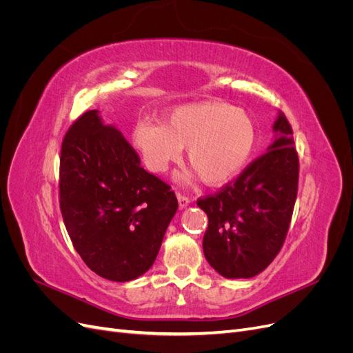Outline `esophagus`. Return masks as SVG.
<instances>
[{
  "mask_svg": "<svg viewBox=\"0 0 353 353\" xmlns=\"http://www.w3.org/2000/svg\"><path fill=\"white\" fill-rule=\"evenodd\" d=\"M176 197H178V203H179V208H187L188 203H190V197L184 193H181V191H176Z\"/></svg>",
  "mask_w": 353,
  "mask_h": 353,
  "instance_id": "34e87169",
  "label": "esophagus"
}]
</instances>
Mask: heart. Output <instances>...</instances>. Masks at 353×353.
Returning a JSON list of instances; mask_svg holds the SVG:
<instances>
[{
    "mask_svg": "<svg viewBox=\"0 0 353 353\" xmlns=\"http://www.w3.org/2000/svg\"><path fill=\"white\" fill-rule=\"evenodd\" d=\"M132 141L152 172H163L187 147L188 162L201 179L219 187L248 163L258 131L244 110L222 101H199L178 105L166 113L163 123L138 122Z\"/></svg>",
    "mask_w": 353,
    "mask_h": 353,
    "instance_id": "1",
    "label": "heart"
}]
</instances>
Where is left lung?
Returning <instances> with one entry per match:
<instances>
[{
	"label": "left lung",
	"mask_w": 353,
	"mask_h": 353,
	"mask_svg": "<svg viewBox=\"0 0 353 353\" xmlns=\"http://www.w3.org/2000/svg\"><path fill=\"white\" fill-rule=\"evenodd\" d=\"M272 130L279 134L268 152L218 193L197 200L209 225L203 252L225 279H250L281 250L297 197L299 156L293 130L280 113Z\"/></svg>",
	"instance_id": "1"
}]
</instances>
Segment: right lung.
Returning a JSON list of instances; mask_svg holds the SVG:
<instances>
[{"label": "right lung", "mask_w": 353, "mask_h": 353, "mask_svg": "<svg viewBox=\"0 0 353 353\" xmlns=\"http://www.w3.org/2000/svg\"><path fill=\"white\" fill-rule=\"evenodd\" d=\"M140 163L97 110L79 116L63 138L61 216L74 250L105 280L131 281L150 270L178 209L170 185Z\"/></svg>", "instance_id": "right-lung-1"}]
</instances>
